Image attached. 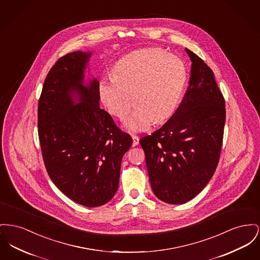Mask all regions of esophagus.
<instances>
[{
    "label": "esophagus",
    "instance_id": "1",
    "mask_svg": "<svg viewBox=\"0 0 260 260\" xmlns=\"http://www.w3.org/2000/svg\"><path fill=\"white\" fill-rule=\"evenodd\" d=\"M132 138H133V145L134 146L138 145V143H139V138H138V136H132Z\"/></svg>",
    "mask_w": 260,
    "mask_h": 260
}]
</instances>
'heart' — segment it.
Segmentation results:
<instances>
[{"label":"heart","mask_w":260,"mask_h":260,"mask_svg":"<svg viewBox=\"0 0 260 260\" xmlns=\"http://www.w3.org/2000/svg\"><path fill=\"white\" fill-rule=\"evenodd\" d=\"M114 77H103L98 85L99 97L108 112L123 119L129 132L148 129L153 122L169 119L178 107L185 83L186 68L175 55L160 48H145L120 59L113 69Z\"/></svg>","instance_id":"b5f03b06"}]
</instances>
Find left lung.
I'll use <instances>...</instances> for the list:
<instances>
[{
    "label": "left lung",
    "instance_id": "left-lung-1",
    "mask_svg": "<svg viewBox=\"0 0 260 260\" xmlns=\"http://www.w3.org/2000/svg\"><path fill=\"white\" fill-rule=\"evenodd\" d=\"M189 85L168 122L139 140L154 194L170 204L197 197L216 171L226 121L225 99L212 70L185 49Z\"/></svg>",
    "mask_w": 260,
    "mask_h": 260
}]
</instances>
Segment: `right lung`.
Instances as JSON below:
<instances>
[{"label": "right lung", "mask_w": 260, "mask_h": 260, "mask_svg": "<svg viewBox=\"0 0 260 260\" xmlns=\"http://www.w3.org/2000/svg\"><path fill=\"white\" fill-rule=\"evenodd\" d=\"M90 56L73 52L51 68L38 102V137L52 182L73 201L97 207L115 196L133 139L99 108L98 80L83 85Z\"/></svg>", "instance_id": "add662e5"}]
</instances>
